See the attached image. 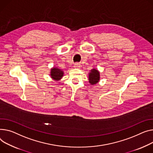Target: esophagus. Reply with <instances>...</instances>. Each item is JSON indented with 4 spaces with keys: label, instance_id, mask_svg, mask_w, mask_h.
Masks as SVG:
<instances>
[{
    "label": "esophagus",
    "instance_id": "esophagus-1",
    "mask_svg": "<svg viewBox=\"0 0 153 153\" xmlns=\"http://www.w3.org/2000/svg\"><path fill=\"white\" fill-rule=\"evenodd\" d=\"M74 68H80V65L79 64V63H75L74 64Z\"/></svg>",
    "mask_w": 153,
    "mask_h": 153
}]
</instances>
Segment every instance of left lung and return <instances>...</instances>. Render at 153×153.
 Wrapping results in <instances>:
<instances>
[{"label":"left lung","instance_id":"obj_1","mask_svg":"<svg viewBox=\"0 0 153 153\" xmlns=\"http://www.w3.org/2000/svg\"><path fill=\"white\" fill-rule=\"evenodd\" d=\"M100 73L96 69H92L88 74V82L91 85H94L98 83L100 80Z\"/></svg>","mask_w":153,"mask_h":153}]
</instances>
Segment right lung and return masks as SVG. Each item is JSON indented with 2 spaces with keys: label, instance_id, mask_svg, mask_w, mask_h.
<instances>
[{
  "label": "right lung",
  "instance_id": "obj_1",
  "mask_svg": "<svg viewBox=\"0 0 153 153\" xmlns=\"http://www.w3.org/2000/svg\"><path fill=\"white\" fill-rule=\"evenodd\" d=\"M64 72L57 67H53L51 69L50 71V76L53 80H59L63 76Z\"/></svg>",
  "mask_w": 153,
  "mask_h": 153
}]
</instances>
